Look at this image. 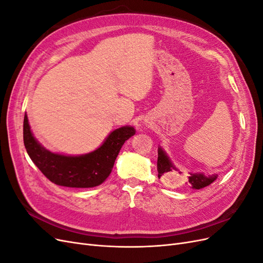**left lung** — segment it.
<instances>
[{
  "mask_svg": "<svg viewBox=\"0 0 263 263\" xmlns=\"http://www.w3.org/2000/svg\"><path fill=\"white\" fill-rule=\"evenodd\" d=\"M157 170H158V178L161 177H168V176H174V171H179L176 166L173 165L171 162L170 158L168 155L165 154V151L159 147L158 148V161H157ZM174 173L172 174V172ZM182 172L179 171V174ZM217 179V174H214V176L206 177L203 173H190L187 177L186 184L195 190H200L205 186L210 185L215 180Z\"/></svg>",
  "mask_w": 263,
  "mask_h": 263,
  "instance_id": "8db88e82",
  "label": "left lung"
}]
</instances>
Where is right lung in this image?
Segmentation results:
<instances>
[{"mask_svg": "<svg viewBox=\"0 0 263 263\" xmlns=\"http://www.w3.org/2000/svg\"><path fill=\"white\" fill-rule=\"evenodd\" d=\"M133 126H123L110 133L103 145L90 154L65 156L44 148L30 130L24 116L23 137L26 151L37 168L52 183L68 187H93L102 184L112 172L124 142L134 136Z\"/></svg>", "mask_w": 263, "mask_h": 263, "instance_id": "right-lung-1", "label": "right lung"}]
</instances>
